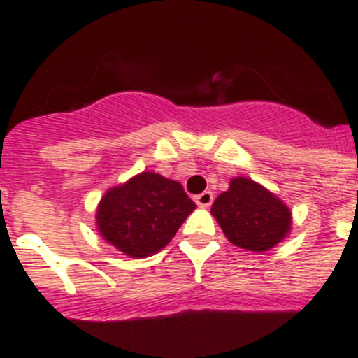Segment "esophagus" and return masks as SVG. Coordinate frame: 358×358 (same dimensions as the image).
<instances>
[{
	"label": "esophagus",
	"instance_id": "34e87169",
	"mask_svg": "<svg viewBox=\"0 0 358 358\" xmlns=\"http://www.w3.org/2000/svg\"><path fill=\"white\" fill-rule=\"evenodd\" d=\"M194 201H196L198 207H210L212 201H214V194L210 191H203V193L194 196Z\"/></svg>",
	"mask_w": 358,
	"mask_h": 358
}]
</instances>
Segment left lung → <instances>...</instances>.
<instances>
[{"label":"left lung","mask_w":358,"mask_h":358,"mask_svg":"<svg viewBox=\"0 0 358 358\" xmlns=\"http://www.w3.org/2000/svg\"><path fill=\"white\" fill-rule=\"evenodd\" d=\"M210 212L233 245L252 252L277 245L292 224L287 205L249 178L231 179L229 189L215 198Z\"/></svg>","instance_id":"obj_1"}]
</instances>
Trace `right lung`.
Segmentation results:
<instances>
[{
	"instance_id": "1",
	"label": "right lung",
	"mask_w": 358,
	"mask_h": 358,
	"mask_svg": "<svg viewBox=\"0 0 358 358\" xmlns=\"http://www.w3.org/2000/svg\"><path fill=\"white\" fill-rule=\"evenodd\" d=\"M196 208L178 180L155 172L134 176L106 191L95 214L97 231L130 257H148L164 249Z\"/></svg>"
}]
</instances>
